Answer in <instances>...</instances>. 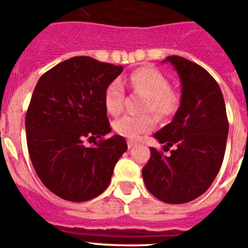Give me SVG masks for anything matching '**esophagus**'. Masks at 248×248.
I'll list each match as a JSON object with an SVG mask.
<instances>
[{
	"instance_id": "esophagus-1",
	"label": "esophagus",
	"mask_w": 248,
	"mask_h": 248,
	"mask_svg": "<svg viewBox=\"0 0 248 248\" xmlns=\"http://www.w3.org/2000/svg\"><path fill=\"white\" fill-rule=\"evenodd\" d=\"M135 144H137V143H135V141H133V140H129V141H128V148L131 149V148H133V146H135Z\"/></svg>"
}]
</instances>
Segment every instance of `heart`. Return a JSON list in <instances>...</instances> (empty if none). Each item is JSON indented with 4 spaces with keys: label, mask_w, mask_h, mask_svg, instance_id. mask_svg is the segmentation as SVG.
Segmentation results:
<instances>
[{
    "label": "heart",
    "mask_w": 248,
    "mask_h": 248,
    "mask_svg": "<svg viewBox=\"0 0 248 248\" xmlns=\"http://www.w3.org/2000/svg\"><path fill=\"white\" fill-rule=\"evenodd\" d=\"M130 87L138 93L148 97L144 111H153L160 119L172 117L180 107V95L170 88V80L154 68H138L128 77ZM105 109L111 115H118L124 108V87L118 79L107 87L104 93ZM155 126V118L150 114L124 115L114 122L118 134L129 139H137L143 133Z\"/></svg>",
    "instance_id": "1"
}]
</instances>
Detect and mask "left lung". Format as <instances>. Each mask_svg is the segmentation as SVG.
<instances>
[{"mask_svg":"<svg viewBox=\"0 0 248 248\" xmlns=\"http://www.w3.org/2000/svg\"><path fill=\"white\" fill-rule=\"evenodd\" d=\"M170 62L181 80V102L174 119L154 138L170 150L150 148L143 168L146 189L166 203H185L209 189L222 165L229 120L217 82L201 65L179 56Z\"/></svg>","mask_w":248,"mask_h":248,"instance_id":"1","label":"left lung"}]
</instances>
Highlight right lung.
<instances>
[{
    "label": "right lung",
    "instance_id": "right-lung-1",
    "mask_svg": "<svg viewBox=\"0 0 248 248\" xmlns=\"http://www.w3.org/2000/svg\"><path fill=\"white\" fill-rule=\"evenodd\" d=\"M122 72V65L73 57L46 72L36 84L26 114L28 153L43 185L59 198L73 202L97 198L128 149L120 135L102 139L111 130L105 89ZM85 137L101 140L87 148Z\"/></svg>",
    "mask_w": 248,
    "mask_h": 248
}]
</instances>
